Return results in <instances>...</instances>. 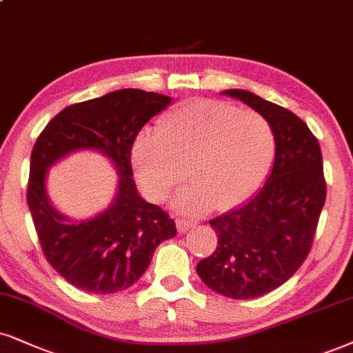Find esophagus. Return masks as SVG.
Returning a JSON list of instances; mask_svg holds the SVG:
<instances>
[{
	"instance_id": "1",
	"label": "esophagus",
	"mask_w": 353,
	"mask_h": 353,
	"mask_svg": "<svg viewBox=\"0 0 353 353\" xmlns=\"http://www.w3.org/2000/svg\"><path fill=\"white\" fill-rule=\"evenodd\" d=\"M176 223H177V231H179V233H185V231H189L190 228H194V226L197 225V221L184 220V218H179Z\"/></svg>"
}]
</instances>
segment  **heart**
<instances>
[{
    "label": "heart",
    "mask_w": 353,
    "mask_h": 353,
    "mask_svg": "<svg viewBox=\"0 0 353 353\" xmlns=\"http://www.w3.org/2000/svg\"><path fill=\"white\" fill-rule=\"evenodd\" d=\"M275 133L264 115L221 101L200 99L164 115L156 135L133 145L135 174L159 200L185 181L195 187L177 195L176 208L199 213L213 205L234 207L251 197L269 172Z\"/></svg>",
    "instance_id": "heart-1"
}]
</instances>
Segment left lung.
Instances as JSON below:
<instances>
[{"label":"left lung","instance_id":"left-lung-1","mask_svg":"<svg viewBox=\"0 0 353 353\" xmlns=\"http://www.w3.org/2000/svg\"><path fill=\"white\" fill-rule=\"evenodd\" d=\"M223 94L269 120L275 159L248 202L210 220L218 246L199 262L197 274L223 296L251 300L283 285L310 254L325 202L323 154L307 125L288 109L244 89Z\"/></svg>","mask_w":353,"mask_h":353}]
</instances>
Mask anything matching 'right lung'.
Segmentation results:
<instances>
[{
	"label": "right lung",
	"mask_w": 353,
	"mask_h": 353,
	"mask_svg": "<svg viewBox=\"0 0 353 353\" xmlns=\"http://www.w3.org/2000/svg\"><path fill=\"white\" fill-rule=\"evenodd\" d=\"M171 102L158 92L120 89L66 107L35 141L28 205L48 264L73 287L96 295L130 288L148 269L159 243L176 236L168 213L140 197L130 163L138 132ZM84 149L99 150L113 163L118 192L101 214L73 221L51 205L46 174L65 155Z\"/></svg>",
	"instance_id": "add662e5"
}]
</instances>
